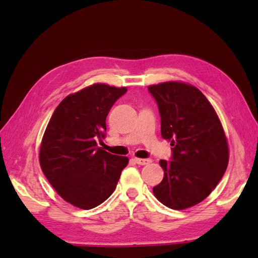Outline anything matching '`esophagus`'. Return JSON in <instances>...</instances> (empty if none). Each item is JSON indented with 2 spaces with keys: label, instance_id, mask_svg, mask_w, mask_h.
Returning a JSON list of instances; mask_svg holds the SVG:
<instances>
[{
  "label": "esophagus",
  "instance_id": "esophagus-1",
  "mask_svg": "<svg viewBox=\"0 0 258 258\" xmlns=\"http://www.w3.org/2000/svg\"><path fill=\"white\" fill-rule=\"evenodd\" d=\"M134 161L137 163L138 165H147L151 163V159L147 158V159H142V158H134Z\"/></svg>",
  "mask_w": 258,
  "mask_h": 258
}]
</instances>
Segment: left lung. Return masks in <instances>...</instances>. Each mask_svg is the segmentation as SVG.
<instances>
[{
    "mask_svg": "<svg viewBox=\"0 0 258 258\" xmlns=\"http://www.w3.org/2000/svg\"><path fill=\"white\" fill-rule=\"evenodd\" d=\"M148 90L158 106L161 137L172 146V160L159 161L164 178L152 191L169 208L192 207L211 195L228 167L223 127L197 87L166 82Z\"/></svg>",
    "mask_w": 258,
    "mask_h": 258,
    "instance_id": "left-lung-1",
    "label": "left lung"
}]
</instances>
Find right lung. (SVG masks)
I'll list each match as a JSON object with an SVG mask.
<instances>
[{"instance_id": "1", "label": "right lung", "mask_w": 258, "mask_h": 258, "mask_svg": "<svg viewBox=\"0 0 258 258\" xmlns=\"http://www.w3.org/2000/svg\"><path fill=\"white\" fill-rule=\"evenodd\" d=\"M126 87L93 84L68 95L52 115L40 149L47 181L67 203L82 209L99 206L116 189L127 157L97 145L107 130L106 118Z\"/></svg>"}]
</instances>
